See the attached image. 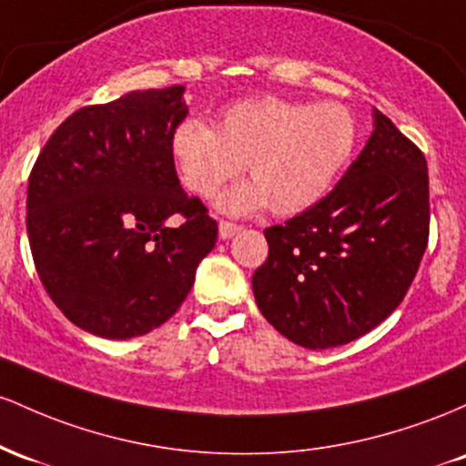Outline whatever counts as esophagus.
Instances as JSON below:
<instances>
[{
    "instance_id": "obj_1",
    "label": "esophagus",
    "mask_w": 466,
    "mask_h": 466,
    "mask_svg": "<svg viewBox=\"0 0 466 466\" xmlns=\"http://www.w3.org/2000/svg\"><path fill=\"white\" fill-rule=\"evenodd\" d=\"M239 224L227 222V219H219V239H231L235 233H239Z\"/></svg>"
}]
</instances>
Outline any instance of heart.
Listing matches in <instances>:
<instances>
[{
	"mask_svg": "<svg viewBox=\"0 0 466 466\" xmlns=\"http://www.w3.org/2000/svg\"><path fill=\"white\" fill-rule=\"evenodd\" d=\"M357 120L341 103H295L279 96L239 101L218 116L216 129L182 120L171 134V156L182 185L211 198L247 165L250 182L219 198L227 213L268 205L275 216L315 207L348 165Z\"/></svg>",
	"mask_w": 466,
	"mask_h": 466,
	"instance_id": "1",
	"label": "heart"
}]
</instances>
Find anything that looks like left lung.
Segmentation results:
<instances>
[{
	"instance_id": "1",
	"label": "left lung",
	"mask_w": 466,
	"mask_h": 466,
	"mask_svg": "<svg viewBox=\"0 0 466 466\" xmlns=\"http://www.w3.org/2000/svg\"><path fill=\"white\" fill-rule=\"evenodd\" d=\"M264 235L253 292L266 321L301 348L354 341L399 308L425 255V156L374 109V132L339 185Z\"/></svg>"
}]
</instances>
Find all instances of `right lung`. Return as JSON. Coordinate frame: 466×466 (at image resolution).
I'll return each instance as SVG.
<instances>
[{"label": "right lung", "mask_w": 466, "mask_h": 466, "mask_svg": "<svg viewBox=\"0 0 466 466\" xmlns=\"http://www.w3.org/2000/svg\"><path fill=\"white\" fill-rule=\"evenodd\" d=\"M182 94L136 90L76 109L30 171L36 273L56 308L96 337L123 341L163 326L216 247L218 222L182 191L171 156L189 114Z\"/></svg>", "instance_id": "obj_1"}]
</instances>
